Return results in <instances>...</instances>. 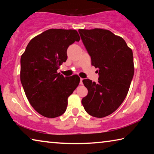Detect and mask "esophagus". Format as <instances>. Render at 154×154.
Returning <instances> with one entry per match:
<instances>
[{
  "label": "esophagus",
  "mask_w": 154,
  "mask_h": 154,
  "mask_svg": "<svg viewBox=\"0 0 154 154\" xmlns=\"http://www.w3.org/2000/svg\"><path fill=\"white\" fill-rule=\"evenodd\" d=\"M83 79H82V78H80V82H79L80 85H82L83 84Z\"/></svg>",
  "instance_id": "34e87169"
}]
</instances>
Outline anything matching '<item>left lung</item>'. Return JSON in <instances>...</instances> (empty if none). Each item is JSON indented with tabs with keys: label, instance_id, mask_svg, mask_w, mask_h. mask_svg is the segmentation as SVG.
<instances>
[{
	"label": "left lung",
	"instance_id": "1",
	"mask_svg": "<svg viewBox=\"0 0 154 154\" xmlns=\"http://www.w3.org/2000/svg\"><path fill=\"white\" fill-rule=\"evenodd\" d=\"M78 31L99 75L97 83L83 80L88 93L82 105L90 116L104 118L121 105L128 92L134 72L132 51L123 38L108 30Z\"/></svg>",
	"mask_w": 154,
	"mask_h": 154
}]
</instances>
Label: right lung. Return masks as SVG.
Here are the masks:
<instances>
[{"instance_id":"obj_1","label":"right lung","mask_w":154,"mask_h":154,"mask_svg":"<svg viewBox=\"0 0 154 154\" xmlns=\"http://www.w3.org/2000/svg\"><path fill=\"white\" fill-rule=\"evenodd\" d=\"M79 40L75 30L49 29L33 38L21 56V83L31 106L41 116L54 118L66 111L68 97L80 78L64 77L57 70L66 62L69 45Z\"/></svg>"}]
</instances>
